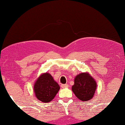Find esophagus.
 I'll return each instance as SVG.
<instances>
[{
  "mask_svg": "<svg viewBox=\"0 0 125 125\" xmlns=\"http://www.w3.org/2000/svg\"><path fill=\"white\" fill-rule=\"evenodd\" d=\"M61 86H62V88H65V87H68V84H62Z\"/></svg>",
  "mask_w": 125,
  "mask_h": 125,
  "instance_id": "obj_1",
  "label": "esophagus"
}]
</instances>
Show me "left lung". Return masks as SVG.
Listing matches in <instances>:
<instances>
[{
    "instance_id": "1",
    "label": "left lung",
    "mask_w": 125,
    "mask_h": 125,
    "mask_svg": "<svg viewBox=\"0 0 125 125\" xmlns=\"http://www.w3.org/2000/svg\"><path fill=\"white\" fill-rule=\"evenodd\" d=\"M97 84L94 77L87 72L81 73L74 78L72 90L75 96L82 101L92 99L96 90Z\"/></svg>"
}]
</instances>
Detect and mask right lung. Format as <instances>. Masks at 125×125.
<instances>
[{
	"label": "right lung",
	"mask_w": 125,
	"mask_h": 125,
	"mask_svg": "<svg viewBox=\"0 0 125 125\" xmlns=\"http://www.w3.org/2000/svg\"><path fill=\"white\" fill-rule=\"evenodd\" d=\"M33 89L38 100L42 102L48 103L53 99L60 89V86L51 74L44 73L37 79Z\"/></svg>",
	"instance_id": "add662e5"
}]
</instances>
